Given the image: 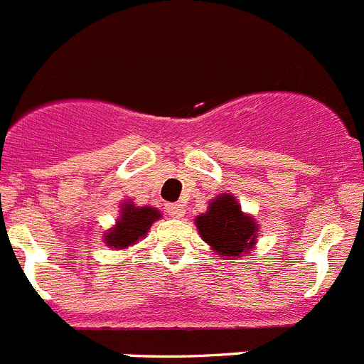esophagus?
<instances>
[{"label": "esophagus", "instance_id": "esophagus-1", "mask_svg": "<svg viewBox=\"0 0 364 364\" xmlns=\"http://www.w3.org/2000/svg\"><path fill=\"white\" fill-rule=\"evenodd\" d=\"M166 214L170 215V218H183V214H185V208H183V205H179V203H168L166 205Z\"/></svg>", "mask_w": 364, "mask_h": 364}]
</instances>
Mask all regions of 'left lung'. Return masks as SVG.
<instances>
[{
	"instance_id": "obj_1",
	"label": "left lung",
	"mask_w": 364,
	"mask_h": 364,
	"mask_svg": "<svg viewBox=\"0 0 364 364\" xmlns=\"http://www.w3.org/2000/svg\"><path fill=\"white\" fill-rule=\"evenodd\" d=\"M196 227L205 243L219 257H239L254 248L257 225L254 218L241 212V205L234 196L219 194L210 201L205 214L196 218Z\"/></svg>"
}]
</instances>
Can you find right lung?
Segmentation results:
<instances>
[{
	"label": "right lung",
	"mask_w": 364,
	"mask_h": 364,
	"mask_svg": "<svg viewBox=\"0 0 364 364\" xmlns=\"http://www.w3.org/2000/svg\"><path fill=\"white\" fill-rule=\"evenodd\" d=\"M161 218L158 208L154 206H136L132 201L121 205L119 219L112 228L105 234V243L110 248H129L143 239L152 227L154 221Z\"/></svg>",
	"instance_id": "add662e5"
}]
</instances>
